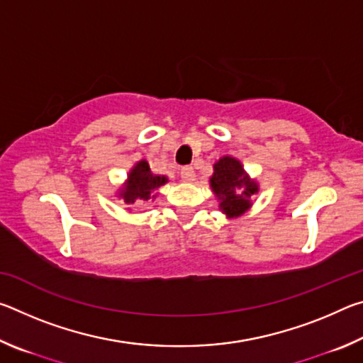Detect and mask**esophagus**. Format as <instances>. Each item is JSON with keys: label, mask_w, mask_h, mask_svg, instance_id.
Wrapping results in <instances>:
<instances>
[{"label": "esophagus", "mask_w": 363, "mask_h": 363, "mask_svg": "<svg viewBox=\"0 0 363 363\" xmlns=\"http://www.w3.org/2000/svg\"><path fill=\"white\" fill-rule=\"evenodd\" d=\"M181 177L184 182H192L195 181V171L192 167H184L181 169Z\"/></svg>", "instance_id": "34e87169"}]
</instances>
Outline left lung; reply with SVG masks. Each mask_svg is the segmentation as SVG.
Wrapping results in <instances>:
<instances>
[{"instance_id": "8db88e82", "label": "left lung", "mask_w": 363, "mask_h": 363, "mask_svg": "<svg viewBox=\"0 0 363 363\" xmlns=\"http://www.w3.org/2000/svg\"><path fill=\"white\" fill-rule=\"evenodd\" d=\"M210 186L219 200V210L227 218H238L251 208V199L259 186L247 174L237 158L225 155L213 167Z\"/></svg>"}]
</instances>
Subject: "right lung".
Here are the masks:
<instances>
[{"label":"right lung","instance_id":"obj_1","mask_svg":"<svg viewBox=\"0 0 363 363\" xmlns=\"http://www.w3.org/2000/svg\"><path fill=\"white\" fill-rule=\"evenodd\" d=\"M168 182L167 176H157L150 171L149 163L145 160H140L134 164L133 169L128 174L125 186L120 189L118 196L125 200L126 205H136L139 201L155 200V190Z\"/></svg>","mask_w":363,"mask_h":363}]
</instances>
